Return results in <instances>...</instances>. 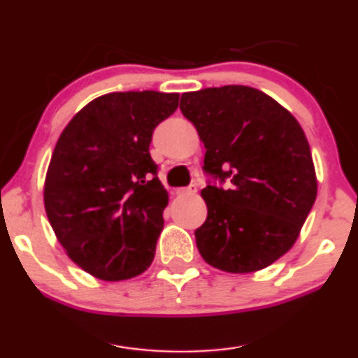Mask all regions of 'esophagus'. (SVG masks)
Wrapping results in <instances>:
<instances>
[{"instance_id":"obj_1","label":"esophagus","mask_w":358,"mask_h":358,"mask_svg":"<svg viewBox=\"0 0 358 358\" xmlns=\"http://www.w3.org/2000/svg\"><path fill=\"white\" fill-rule=\"evenodd\" d=\"M196 193V186L191 185L188 188H177L175 189V194L177 196H188V194H194Z\"/></svg>"}]
</instances>
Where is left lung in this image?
Returning a JSON list of instances; mask_svg holds the SVG:
<instances>
[{
	"label": "left lung",
	"mask_w": 358,
	"mask_h": 358,
	"mask_svg": "<svg viewBox=\"0 0 358 358\" xmlns=\"http://www.w3.org/2000/svg\"><path fill=\"white\" fill-rule=\"evenodd\" d=\"M180 110L198 129L203 170L213 180L201 191L208 204V219L194 231L201 256L235 274L268 268L295 243L316 199L303 129L248 85L185 92Z\"/></svg>",
	"instance_id": "1"
}]
</instances>
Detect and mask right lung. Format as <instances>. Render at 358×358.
<instances>
[{
	"label": "right lung",
	"mask_w": 358,
	"mask_h": 358,
	"mask_svg": "<svg viewBox=\"0 0 358 358\" xmlns=\"http://www.w3.org/2000/svg\"><path fill=\"white\" fill-rule=\"evenodd\" d=\"M178 94L112 92L85 105L55 145L45 210L69 258L102 280L149 268L169 194L149 145Z\"/></svg>",
	"instance_id": "obj_1"
}]
</instances>
